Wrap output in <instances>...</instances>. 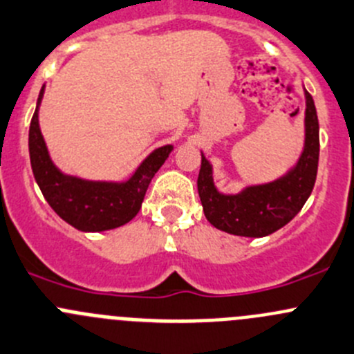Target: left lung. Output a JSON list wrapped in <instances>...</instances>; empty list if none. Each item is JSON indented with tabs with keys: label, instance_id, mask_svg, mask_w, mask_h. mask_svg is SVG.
Masks as SVG:
<instances>
[{
	"label": "left lung",
	"instance_id": "left-lung-1",
	"mask_svg": "<svg viewBox=\"0 0 354 354\" xmlns=\"http://www.w3.org/2000/svg\"><path fill=\"white\" fill-rule=\"evenodd\" d=\"M315 102L306 91V142L297 166L280 180L223 195L212 183L211 164L202 156L197 188L207 221L240 236H266L286 226L311 195L318 171L320 135Z\"/></svg>",
	"mask_w": 354,
	"mask_h": 354
}]
</instances>
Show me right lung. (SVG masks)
Here are the masks:
<instances>
[{
    "label": "right lung",
    "instance_id": "1",
    "mask_svg": "<svg viewBox=\"0 0 354 354\" xmlns=\"http://www.w3.org/2000/svg\"><path fill=\"white\" fill-rule=\"evenodd\" d=\"M41 90L37 107L43 98ZM37 107L30 119L29 156L34 178L44 198L64 221L81 232H104L126 225L138 214L153 174L173 147L153 150L126 183H95L62 174L48 156L37 122Z\"/></svg>",
    "mask_w": 354,
    "mask_h": 354
}]
</instances>
